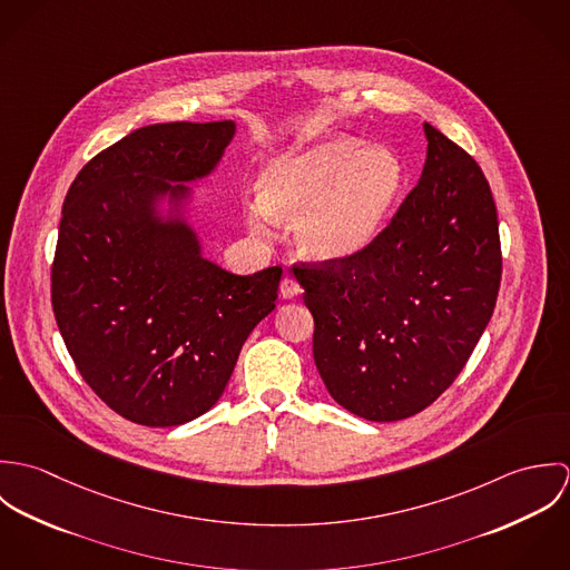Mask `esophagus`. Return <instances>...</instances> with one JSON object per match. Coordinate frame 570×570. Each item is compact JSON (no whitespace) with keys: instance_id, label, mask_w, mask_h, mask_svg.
Segmentation results:
<instances>
[{"instance_id":"esophagus-1","label":"esophagus","mask_w":570,"mask_h":570,"mask_svg":"<svg viewBox=\"0 0 570 570\" xmlns=\"http://www.w3.org/2000/svg\"><path fill=\"white\" fill-rule=\"evenodd\" d=\"M301 292H303V289H301L298 281H296L294 276L285 274V278L281 281V296H283L285 301H292V298H296Z\"/></svg>"}]
</instances>
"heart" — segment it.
<instances>
[{"label": "heart", "mask_w": 570, "mask_h": 570, "mask_svg": "<svg viewBox=\"0 0 570 570\" xmlns=\"http://www.w3.org/2000/svg\"><path fill=\"white\" fill-rule=\"evenodd\" d=\"M404 164L389 147H364L346 134L298 142L267 164L261 199L247 208L252 230L294 215L298 249L316 261H344L375 242L402 199Z\"/></svg>", "instance_id": "obj_1"}]
</instances>
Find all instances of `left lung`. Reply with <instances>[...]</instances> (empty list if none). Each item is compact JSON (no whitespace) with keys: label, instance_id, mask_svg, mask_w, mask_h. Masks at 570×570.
<instances>
[{"label":"left lung","instance_id":"left-lung-1","mask_svg":"<svg viewBox=\"0 0 570 570\" xmlns=\"http://www.w3.org/2000/svg\"><path fill=\"white\" fill-rule=\"evenodd\" d=\"M423 131L421 179L375 242L344 261L294 263L326 391L368 421L412 416L452 386L500 287L488 179L439 129Z\"/></svg>","mask_w":570,"mask_h":570}]
</instances>
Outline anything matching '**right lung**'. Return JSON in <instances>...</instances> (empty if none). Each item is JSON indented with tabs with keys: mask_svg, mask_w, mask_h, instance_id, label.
Here are the masks:
<instances>
[{
	"mask_svg": "<svg viewBox=\"0 0 570 570\" xmlns=\"http://www.w3.org/2000/svg\"><path fill=\"white\" fill-rule=\"evenodd\" d=\"M233 120L149 125L85 164L52 261V309L87 386L120 416L170 428L222 397L247 335L276 305L283 267L237 276L204 258L195 233L163 219L208 175Z\"/></svg>",
	"mask_w": 570,
	"mask_h": 570,
	"instance_id": "obj_1",
	"label": "right lung"
}]
</instances>
